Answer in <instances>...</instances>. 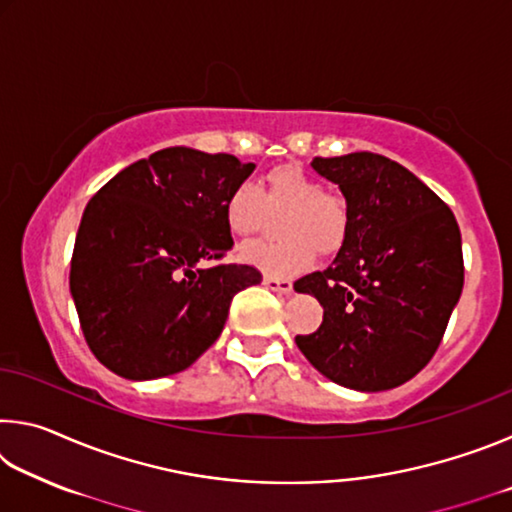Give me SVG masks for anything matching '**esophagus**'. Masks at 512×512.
<instances>
[{"label":"esophagus","mask_w":512,"mask_h":512,"mask_svg":"<svg viewBox=\"0 0 512 512\" xmlns=\"http://www.w3.org/2000/svg\"><path fill=\"white\" fill-rule=\"evenodd\" d=\"M264 287H268L271 291H280L284 296H289L293 291L291 280H280V277H271V275H264Z\"/></svg>","instance_id":"34e87169"}]
</instances>
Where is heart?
Segmentation results:
<instances>
[{
    "instance_id": "1",
    "label": "heart",
    "mask_w": 512,
    "mask_h": 512,
    "mask_svg": "<svg viewBox=\"0 0 512 512\" xmlns=\"http://www.w3.org/2000/svg\"><path fill=\"white\" fill-rule=\"evenodd\" d=\"M282 241H255L241 248L248 266L271 277H291L320 255H334L343 246L350 228V207L339 192H329L325 183L300 164H280L266 171L262 189L250 183L237 185L225 198L223 216L235 237H253L273 216H282Z\"/></svg>"
}]
</instances>
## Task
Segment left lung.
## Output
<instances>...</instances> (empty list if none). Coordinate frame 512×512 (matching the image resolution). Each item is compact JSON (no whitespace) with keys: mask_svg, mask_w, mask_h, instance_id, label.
<instances>
[{"mask_svg":"<svg viewBox=\"0 0 512 512\" xmlns=\"http://www.w3.org/2000/svg\"><path fill=\"white\" fill-rule=\"evenodd\" d=\"M339 185L350 228L334 262L293 284L323 305L296 345L320 375L388 391L427 366L463 291L461 230L449 207L402 164L359 151L311 160Z\"/></svg>","mask_w":512,"mask_h":512,"instance_id":"obj_1","label":"left lung"}]
</instances>
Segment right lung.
Wrapping results in <instances>:
<instances>
[{
  "instance_id": "add662e5",
  "label": "right lung",
  "mask_w": 512,
  "mask_h": 512,
  "mask_svg": "<svg viewBox=\"0 0 512 512\" xmlns=\"http://www.w3.org/2000/svg\"><path fill=\"white\" fill-rule=\"evenodd\" d=\"M228 153L171 146L121 169L92 196L69 271L90 350L119 377L185 370L219 339L230 302L262 282L232 248L225 198L253 173Z\"/></svg>"
}]
</instances>
